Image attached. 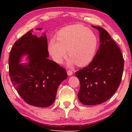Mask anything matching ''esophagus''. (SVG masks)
Instances as JSON below:
<instances>
[{
	"label": "esophagus",
	"instance_id": "1",
	"mask_svg": "<svg viewBox=\"0 0 132 132\" xmlns=\"http://www.w3.org/2000/svg\"><path fill=\"white\" fill-rule=\"evenodd\" d=\"M67 73H68V75L69 76H71L72 74H73V72H72L71 70H68V71H67Z\"/></svg>",
	"mask_w": 132,
	"mask_h": 132
}]
</instances>
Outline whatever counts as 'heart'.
<instances>
[{"label":"heart","instance_id":"heart-1","mask_svg":"<svg viewBox=\"0 0 132 132\" xmlns=\"http://www.w3.org/2000/svg\"><path fill=\"white\" fill-rule=\"evenodd\" d=\"M57 40L52 39L48 45V50L56 62L61 63L67 55L71 59L68 64L76 63L83 66L94 58L98 46L96 35L82 24H77L63 28L57 33Z\"/></svg>","mask_w":132,"mask_h":132}]
</instances>
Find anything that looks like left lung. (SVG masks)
I'll use <instances>...</instances> for the list:
<instances>
[{
  "instance_id": "obj_1",
  "label": "left lung",
  "mask_w": 132,
  "mask_h": 132,
  "mask_svg": "<svg viewBox=\"0 0 132 132\" xmlns=\"http://www.w3.org/2000/svg\"><path fill=\"white\" fill-rule=\"evenodd\" d=\"M99 30L100 45L88 65L75 72L80 87L78 99L86 105L106 102L115 93L121 82L124 61L121 50L103 28Z\"/></svg>"
}]
</instances>
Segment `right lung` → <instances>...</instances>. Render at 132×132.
Returning <instances> with one entry per match:
<instances>
[{
  "label": "right lung",
  "instance_id": "obj_1",
  "mask_svg": "<svg viewBox=\"0 0 132 132\" xmlns=\"http://www.w3.org/2000/svg\"><path fill=\"white\" fill-rule=\"evenodd\" d=\"M32 30L17 40L11 49L8 62L10 76L25 102L35 106L47 107L54 102L58 86L68 74L65 69L47 58L45 33L38 37L32 35ZM24 56H27V62L21 63Z\"/></svg>",
  "mask_w": 132,
  "mask_h": 132
}]
</instances>
